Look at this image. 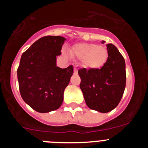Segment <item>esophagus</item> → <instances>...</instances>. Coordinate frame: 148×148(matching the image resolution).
I'll return each instance as SVG.
<instances>
[{
    "instance_id": "obj_1",
    "label": "esophagus",
    "mask_w": 148,
    "mask_h": 148,
    "mask_svg": "<svg viewBox=\"0 0 148 148\" xmlns=\"http://www.w3.org/2000/svg\"><path fill=\"white\" fill-rule=\"evenodd\" d=\"M78 73V70H77V69L75 67H74V73Z\"/></svg>"
}]
</instances>
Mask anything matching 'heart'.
Listing matches in <instances>:
<instances>
[{
    "mask_svg": "<svg viewBox=\"0 0 148 148\" xmlns=\"http://www.w3.org/2000/svg\"><path fill=\"white\" fill-rule=\"evenodd\" d=\"M69 54L72 58L81 60L84 67L92 70L102 67L109 57V52L105 47L87 43L73 45Z\"/></svg>",
    "mask_w": 148,
    "mask_h": 148,
    "instance_id": "1",
    "label": "heart"
}]
</instances>
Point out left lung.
<instances>
[{"instance_id":"8db88e82","label":"left lung","mask_w":148,"mask_h":148,"mask_svg":"<svg viewBox=\"0 0 148 148\" xmlns=\"http://www.w3.org/2000/svg\"><path fill=\"white\" fill-rule=\"evenodd\" d=\"M107 49L109 57L101 69L82 68L78 72L86 104L100 113H108L117 107L126 85L125 59L113 44H107Z\"/></svg>"}]
</instances>
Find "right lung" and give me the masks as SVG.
Returning <instances> with one entry per match:
<instances>
[{
	"label": "right lung",
	"mask_w": 148,
	"mask_h": 148,
	"mask_svg": "<svg viewBox=\"0 0 148 148\" xmlns=\"http://www.w3.org/2000/svg\"><path fill=\"white\" fill-rule=\"evenodd\" d=\"M66 38L44 36L36 40L22 54L17 70L19 90L23 100L38 113L58 109L64 92L73 74L72 65L56 66V56Z\"/></svg>",
	"instance_id": "1"
}]
</instances>
